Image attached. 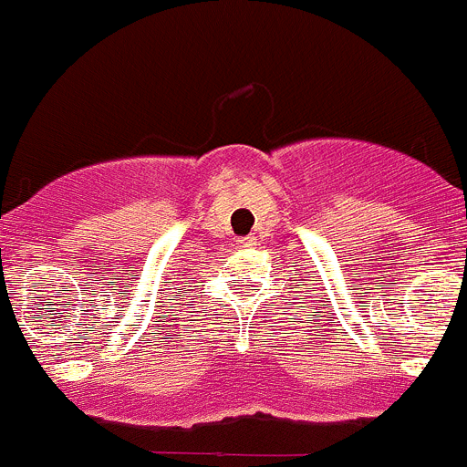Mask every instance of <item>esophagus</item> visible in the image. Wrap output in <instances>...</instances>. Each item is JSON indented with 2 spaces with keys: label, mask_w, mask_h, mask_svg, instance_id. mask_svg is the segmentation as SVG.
Returning <instances> with one entry per match:
<instances>
[{
  "label": "esophagus",
  "mask_w": 467,
  "mask_h": 467,
  "mask_svg": "<svg viewBox=\"0 0 467 467\" xmlns=\"http://www.w3.org/2000/svg\"><path fill=\"white\" fill-rule=\"evenodd\" d=\"M254 244H256V238H252V235H247V238H240V240H238V247H240V249L254 247Z\"/></svg>",
  "instance_id": "esophagus-1"
}]
</instances>
